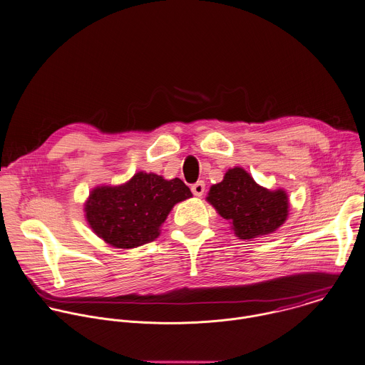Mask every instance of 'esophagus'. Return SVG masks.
Masks as SVG:
<instances>
[{
  "instance_id": "34e87169",
  "label": "esophagus",
  "mask_w": 365,
  "mask_h": 365,
  "mask_svg": "<svg viewBox=\"0 0 365 365\" xmlns=\"http://www.w3.org/2000/svg\"><path fill=\"white\" fill-rule=\"evenodd\" d=\"M205 189H206V185H205L203 180H199V182H196L195 185H192V192H193V195L197 196V197H200V196L205 193Z\"/></svg>"
}]
</instances>
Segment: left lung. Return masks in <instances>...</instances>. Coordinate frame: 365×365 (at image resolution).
Here are the masks:
<instances>
[{"label": "left lung", "mask_w": 365, "mask_h": 365, "mask_svg": "<svg viewBox=\"0 0 365 365\" xmlns=\"http://www.w3.org/2000/svg\"><path fill=\"white\" fill-rule=\"evenodd\" d=\"M207 202L245 240L277 230L289 215L286 192L259 186L242 168L229 169L225 179L210 187Z\"/></svg>", "instance_id": "8db88e82"}]
</instances>
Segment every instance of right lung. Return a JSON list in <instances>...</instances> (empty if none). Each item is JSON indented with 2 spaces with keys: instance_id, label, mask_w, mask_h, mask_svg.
I'll use <instances>...</instances> for the list:
<instances>
[{
  "instance_id": "add662e5",
  "label": "right lung",
  "mask_w": 365,
  "mask_h": 365,
  "mask_svg": "<svg viewBox=\"0 0 365 365\" xmlns=\"http://www.w3.org/2000/svg\"><path fill=\"white\" fill-rule=\"evenodd\" d=\"M180 180H165L155 173H136L116 187H96L85 205L86 220L106 243L132 249L153 242L172 207L190 197Z\"/></svg>"
}]
</instances>
